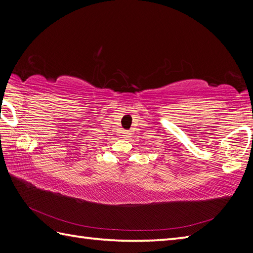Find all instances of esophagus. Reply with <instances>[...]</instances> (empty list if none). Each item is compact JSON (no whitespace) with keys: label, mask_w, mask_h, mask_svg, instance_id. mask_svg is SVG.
Returning a JSON list of instances; mask_svg holds the SVG:
<instances>
[{"label":"esophagus","mask_w":253,"mask_h":253,"mask_svg":"<svg viewBox=\"0 0 253 253\" xmlns=\"http://www.w3.org/2000/svg\"><path fill=\"white\" fill-rule=\"evenodd\" d=\"M129 137H130V132L127 131V130L123 131V138H124V139H129Z\"/></svg>","instance_id":"1"}]
</instances>
